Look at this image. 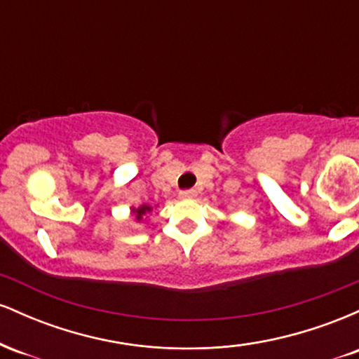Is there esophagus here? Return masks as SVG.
Here are the masks:
<instances>
[{"label":"esophagus","instance_id":"1","mask_svg":"<svg viewBox=\"0 0 359 359\" xmlns=\"http://www.w3.org/2000/svg\"><path fill=\"white\" fill-rule=\"evenodd\" d=\"M180 199H194L196 197V191H192V189H189V191H182L179 194Z\"/></svg>","mask_w":359,"mask_h":359}]
</instances>
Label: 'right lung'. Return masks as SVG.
Segmentation results:
<instances>
[{
    "instance_id": "add662e5",
    "label": "right lung",
    "mask_w": 359,
    "mask_h": 359,
    "mask_svg": "<svg viewBox=\"0 0 359 359\" xmlns=\"http://www.w3.org/2000/svg\"><path fill=\"white\" fill-rule=\"evenodd\" d=\"M151 211H154V208H151V205H148V204H142V205H138V208L131 205V208H130V214L135 217V221H137V222H142L143 217H145L147 214L151 212Z\"/></svg>"
}]
</instances>
